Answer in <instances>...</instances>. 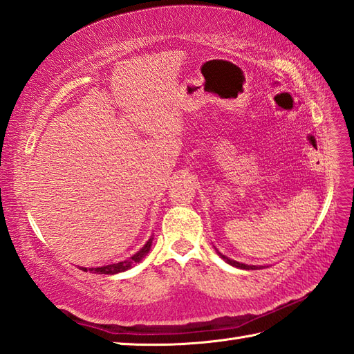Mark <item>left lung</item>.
I'll use <instances>...</instances> for the list:
<instances>
[{
    "label": "left lung",
    "mask_w": 354,
    "mask_h": 354,
    "mask_svg": "<svg viewBox=\"0 0 354 354\" xmlns=\"http://www.w3.org/2000/svg\"><path fill=\"white\" fill-rule=\"evenodd\" d=\"M221 255V257L228 263V265H231V266H236V268H240V269H257V268H260V266H251V265H245V263H239V261H236V260H231V259H228V257H225V255H222L221 252H217Z\"/></svg>",
    "instance_id": "left-lung-1"
}]
</instances>
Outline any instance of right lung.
Masks as SVG:
<instances>
[{
  "mask_svg": "<svg viewBox=\"0 0 354 354\" xmlns=\"http://www.w3.org/2000/svg\"><path fill=\"white\" fill-rule=\"evenodd\" d=\"M152 240L153 237H150L146 245L141 248V250L133 254L131 259L127 260H123V261H118V263H114V265H108V266H100V268H82V270H89V272H94V274H109V275H114V274H118V272H124V270H127L129 268H132V265H135V263H138L142 260V257L150 251V246H152Z\"/></svg>",
  "mask_w": 354,
  "mask_h": 354,
  "instance_id": "1",
  "label": "right lung"
}]
</instances>
